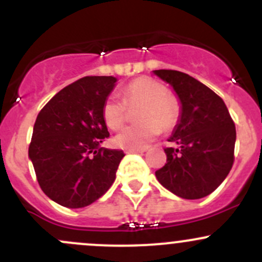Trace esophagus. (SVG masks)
Returning a JSON list of instances; mask_svg holds the SVG:
<instances>
[{
	"mask_svg": "<svg viewBox=\"0 0 262 262\" xmlns=\"http://www.w3.org/2000/svg\"><path fill=\"white\" fill-rule=\"evenodd\" d=\"M146 149H125V153H144Z\"/></svg>",
	"mask_w": 262,
	"mask_h": 262,
	"instance_id": "obj_1",
	"label": "esophagus"
}]
</instances>
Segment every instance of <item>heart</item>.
Masks as SVG:
<instances>
[{
  "instance_id": "1",
  "label": "heart",
  "mask_w": 262,
  "mask_h": 262,
  "mask_svg": "<svg viewBox=\"0 0 262 262\" xmlns=\"http://www.w3.org/2000/svg\"><path fill=\"white\" fill-rule=\"evenodd\" d=\"M123 100L112 96L102 105V118L113 130H118L126 120L128 107L142 106L138 114L141 124L128 126L115 137V144L125 149H143L162 129L176 125L180 116V104L167 94L162 82L150 77H139L123 89Z\"/></svg>"
}]
</instances>
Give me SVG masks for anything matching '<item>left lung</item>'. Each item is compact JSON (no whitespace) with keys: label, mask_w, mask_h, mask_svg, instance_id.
I'll return each instance as SVG.
<instances>
[{"label":"left lung","mask_w":262,"mask_h":262,"mask_svg":"<svg viewBox=\"0 0 262 262\" xmlns=\"http://www.w3.org/2000/svg\"><path fill=\"white\" fill-rule=\"evenodd\" d=\"M180 101V116L166 148L167 162L156 171L160 184L184 199L213 192L233 165L236 126L223 100L202 82L172 70L153 71Z\"/></svg>","instance_id":"obj_1"}]
</instances>
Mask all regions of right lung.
Listing matches in <instances>:
<instances>
[{
  "label": "right lung",
  "mask_w": 262,
  "mask_h": 262,
  "mask_svg": "<svg viewBox=\"0 0 262 262\" xmlns=\"http://www.w3.org/2000/svg\"><path fill=\"white\" fill-rule=\"evenodd\" d=\"M118 78L89 76L68 84L38 114L29 158L44 194L71 209L101 198L115 180L123 150L102 148L110 136L102 105Z\"/></svg>",
  "instance_id": "1"
}]
</instances>
